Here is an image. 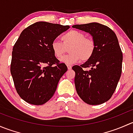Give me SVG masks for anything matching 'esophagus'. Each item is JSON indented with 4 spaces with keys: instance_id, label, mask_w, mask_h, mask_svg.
Masks as SVG:
<instances>
[{
    "instance_id": "34e87169",
    "label": "esophagus",
    "mask_w": 133,
    "mask_h": 133,
    "mask_svg": "<svg viewBox=\"0 0 133 133\" xmlns=\"http://www.w3.org/2000/svg\"><path fill=\"white\" fill-rule=\"evenodd\" d=\"M67 67H68V69H71L72 68V65H69V64H67Z\"/></svg>"
}]
</instances>
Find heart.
<instances>
[{"mask_svg":"<svg viewBox=\"0 0 133 133\" xmlns=\"http://www.w3.org/2000/svg\"><path fill=\"white\" fill-rule=\"evenodd\" d=\"M61 42L54 40L51 44V49L56 58L60 59L70 48V53L61 59V61L68 64L81 60H89L95 53L96 44L91 38L80 31L72 29L64 33L61 37Z\"/></svg>","mask_w":133,"mask_h":133,"instance_id":"1","label":"heart"}]
</instances>
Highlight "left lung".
<instances>
[{"label": "left lung", "mask_w": 133, "mask_h": 133, "mask_svg": "<svg viewBox=\"0 0 133 133\" xmlns=\"http://www.w3.org/2000/svg\"><path fill=\"white\" fill-rule=\"evenodd\" d=\"M73 28L90 33L96 44L91 58L72 68L76 92L86 104H102L111 98L121 76L123 55L117 37L109 27L96 22Z\"/></svg>", "instance_id": "8db88e82"}]
</instances>
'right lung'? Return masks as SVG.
I'll use <instances>...</instances> for the list:
<instances>
[{"instance_id": "1", "label": "right lung", "mask_w": 133, "mask_h": 133, "mask_svg": "<svg viewBox=\"0 0 133 133\" xmlns=\"http://www.w3.org/2000/svg\"><path fill=\"white\" fill-rule=\"evenodd\" d=\"M69 25L37 22L25 28L12 51L10 71L16 91L24 101L42 105L53 96L67 71L55 57L51 44Z\"/></svg>"}]
</instances>
